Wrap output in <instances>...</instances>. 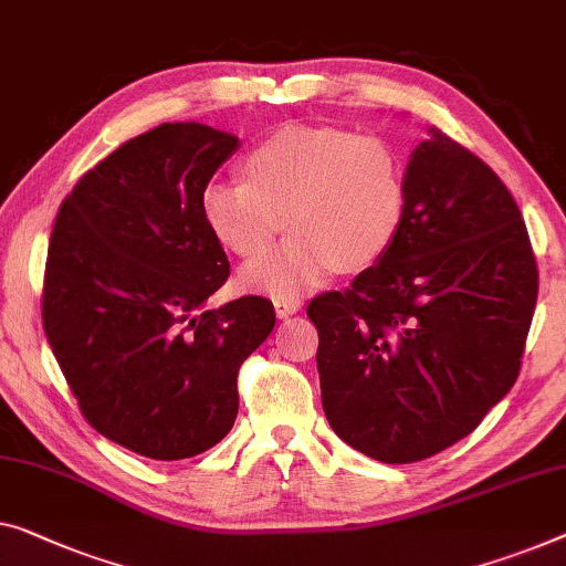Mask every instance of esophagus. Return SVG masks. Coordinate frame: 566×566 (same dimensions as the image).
Instances as JSON below:
<instances>
[{"instance_id": "obj_1", "label": "esophagus", "mask_w": 566, "mask_h": 566, "mask_svg": "<svg viewBox=\"0 0 566 566\" xmlns=\"http://www.w3.org/2000/svg\"><path fill=\"white\" fill-rule=\"evenodd\" d=\"M302 302L294 300V297H276L274 300V310H276V317H290L294 312H300Z\"/></svg>"}]
</instances>
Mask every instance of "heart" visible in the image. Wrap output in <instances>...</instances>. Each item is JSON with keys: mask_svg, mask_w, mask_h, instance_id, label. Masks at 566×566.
<instances>
[{"mask_svg": "<svg viewBox=\"0 0 566 566\" xmlns=\"http://www.w3.org/2000/svg\"><path fill=\"white\" fill-rule=\"evenodd\" d=\"M247 180H210L200 210L216 239L249 261L243 286L292 297L327 274L358 272L394 247L407 213V170L389 139L290 124L243 159ZM287 221L284 222L283 218Z\"/></svg>", "mask_w": 566, "mask_h": 566, "instance_id": "1", "label": "heart"}]
</instances>
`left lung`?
<instances>
[{
    "mask_svg": "<svg viewBox=\"0 0 566 566\" xmlns=\"http://www.w3.org/2000/svg\"><path fill=\"white\" fill-rule=\"evenodd\" d=\"M538 269L501 177L440 129L411 151L394 247L307 305L333 432L407 465L468 437L516 384Z\"/></svg>",
    "mask_w": 566,
    "mask_h": 566,
    "instance_id": "8db88e82",
    "label": "left lung"
}]
</instances>
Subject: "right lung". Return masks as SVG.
Segmentation results:
<instances>
[{
  "label": "right lung",
  "mask_w": 566,
  "mask_h": 566,
  "mask_svg": "<svg viewBox=\"0 0 566 566\" xmlns=\"http://www.w3.org/2000/svg\"><path fill=\"white\" fill-rule=\"evenodd\" d=\"M239 137L159 124L75 182L50 235L42 327L83 417L149 460L210 450L239 415V368L274 331L264 297L206 310L231 266L200 210Z\"/></svg>",
  "instance_id": "1"
}]
</instances>
